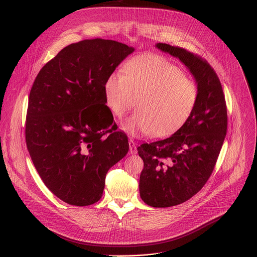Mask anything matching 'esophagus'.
<instances>
[{
    "label": "esophagus",
    "mask_w": 257,
    "mask_h": 257,
    "mask_svg": "<svg viewBox=\"0 0 257 257\" xmlns=\"http://www.w3.org/2000/svg\"><path fill=\"white\" fill-rule=\"evenodd\" d=\"M129 148H130V154L131 155H135L137 154V144L134 142L133 139H130L129 142Z\"/></svg>",
    "instance_id": "1"
}]
</instances>
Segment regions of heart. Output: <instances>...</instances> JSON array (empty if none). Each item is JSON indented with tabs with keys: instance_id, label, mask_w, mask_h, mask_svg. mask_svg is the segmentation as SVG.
Masks as SVG:
<instances>
[{
	"instance_id": "1",
	"label": "heart",
	"mask_w": 257,
	"mask_h": 257,
	"mask_svg": "<svg viewBox=\"0 0 257 257\" xmlns=\"http://www.w3.org/2000/svg\"><path fill=\"white\" fill-rule=\"evenodd\" d=\"M103 84L104 103L122 120L135 105L138 111L124 124L132 135L164 137L177 131L192 114L198 97L193 80L170 61L158 55L133 58Z\"/></svg>"
}]
</instances>
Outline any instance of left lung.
Masks as SVG:
<instances>
[{"label":"left lung","mask_w":257,"mask_h":257,"mask_svg":"<svg viewBox=\"0 0 257 257\" xmlns=\"http://www.w3.org/2000/svg\"><path fill=\"white\" fill-rule=\"evenodd\" d=\"M156 47L184 64L198 89L193 112L178 131L137 148L144 164L141 199L153 207H169L187 201L205 185L227 134L228 117L222 84L205 60L179 47Z\"/></svg>","instance_id":"1"}]
</instances>
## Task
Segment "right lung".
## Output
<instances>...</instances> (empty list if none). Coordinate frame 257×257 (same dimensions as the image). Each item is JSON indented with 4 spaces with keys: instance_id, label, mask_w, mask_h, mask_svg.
Masks as SVG:
<instances>
[{
    "instance_id": "obj_1",
    "label": "right lung",
    "mask_w": 257,
    "mask_h": 257,
    "mask_svg": "<svg viewBox=\"0 0 257 257\" xmlns=\"http://www.w3.org/2000/svg\"><path fill=\"white\" fill-rule=\"evenodd\" d=\"M133 52L111 40L71 44L33 82L26 115L27 150L45 185L68 204L98 201L107 171L129 151L127 135L117 131L104 103L103 84Z\"/></svg>"
}]
</instances>
